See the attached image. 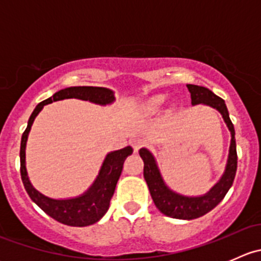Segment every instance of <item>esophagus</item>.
<instances>
[{
  "label": "esophagus",
  "mask_w": 261,
  "mask_h": 261,
  "mask_svg": "<svg viewBox=\"0 0 261 261\" xmlns=\"http://www.w3.org/2000/svg\"><path fill=\"white\" fill-rule=\"evenodd\" d=\"M130 144H131V146H133L134 151H139V150H140V147H143L144 145H145V141H144L143 139L136 138V139H133V140L130 141Z\"/></svg>",
  "instance_id": "1"
}]
</instances>
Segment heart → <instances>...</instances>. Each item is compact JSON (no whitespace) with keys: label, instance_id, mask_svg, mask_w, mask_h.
<instances>
[{"label":"heart","instance_id":"1","mask_svg":"<svg viewBox=\"0 0 261 261\" xmlns=\"http://www.w3.org/2000/svg\"><path fill=\"white\" fill-rule=\"evenodd\" d=\"M164 102H165V96H163V94H158V96H154L150 99H147L145 105H144V110L147 112L155 111V110L159 109Z\"/></svg>","mask_w":261,"mask_h":261}]
</instances>
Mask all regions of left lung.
Segmentation results:
<instances>
[{"instance_id":"obj_1","label":"left lung","mask_w":261,"mask_h":261,"mask_svg":"<svg viewBox=\"0 0 261 261\" xmlns=\"http://www.w3.org/2000/svg\"><path fill=\"white\" fill-rule=\"evenodd\" d=\"M189 93H191L192 105L203 103L217 110L222 115L226 125L231 133L230 151H228L227 164L221 179L210 189L203 196L187 197L181 196L177 192L172 191L163 180L162 174L158 168L156 160L152 156L149 150L143 147L139 150L141 159L144 160V178H145L150 194L154 201L155 206L160 212L172 218L179 220H194L201 216L208 213L215 208L223 199L228 189L232 186L235 179L236 169H238V152H236L235 128L228 116L227 107L225 101L221 97L216 96L212 91L206 87L196 86V84H187Z\"/></svg>"}]
</instances>
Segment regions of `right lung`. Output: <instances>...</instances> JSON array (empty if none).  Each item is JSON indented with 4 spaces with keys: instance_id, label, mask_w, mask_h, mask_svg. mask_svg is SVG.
I'll return each mask as SVG.
<instances>
[{
    "instance_id": "1",
    "label": "right lung",
    "mask_w": 261,
    "mask_h": 261,
    "mask_svg": "<svg viewBox=\"0 0 261 261\" xmlns=\"http://www.w3.org/2000/svg\"><path fill=\"white\" fill-rule=\"evenodd\" d=\"M67 98H78L83 101L93 102L97 105H110L115 101L114 92L105 87H68V88L60 89L57 93L53 94L45 101L40 102L29 118L28 127L23 131L21 138L20 146V173L22 179L23 187L28 192L29 197L35 202L46 215L57 220L58 222L64 223L68 226H75V227H84L96 223L101 220L107 212L110 207V201L122 172L123 162L130 154H133V147L126 146L123 149L111 151L106 155L102 167L99 169L96 180L93 181L88 191L84 192L81 196L68 199H54L44 196L39 191H36L30 183L26 172L25 162V149L26 141H28L29 133L31 130L34 120L39 112L43 110L45 105L53 103L55 101H62Z\"/></svg>"
}]
</instances>
